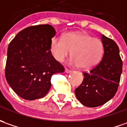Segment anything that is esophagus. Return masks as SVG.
I'll return each instance as SVG.
<instances>
[{
	"label": "esophagus",
	"instance_id": "34e87169",
	"mask_svg": "<svg viewBox=\"0 0 127 127\" xmlns=\"http://www.w3.org/2000/svg\"><path fill=\"white\" fill-rule=\"evenodd\" d=\"M64 71H65V73H67V74H69L71 72H72V71L69 70V69H64Z\"/></svg>",
	"mask_w": 127,
	"mask_h": 127
}]
</instances>
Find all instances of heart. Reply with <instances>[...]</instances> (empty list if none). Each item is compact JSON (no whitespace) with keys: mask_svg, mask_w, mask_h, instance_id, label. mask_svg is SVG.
Listing matches in <instances>:
<instances>
[{"mask_svg":"<svg viewBox=\"0 0 127 127\" xmlns=\"http://www.w3.org/2000/svg\"><path fill=\"white\" fill-rule=\"evenodd\" d=\"M69 64L82 69H90L101 60L104 48L102 42L92 35L81 32H69L63 38L54 36L50 40V51L53 57L63 63L70 54Z\"/></svg>","mask_w":127,"mask_h":127,"instance_id":"heart-1","label":"heart"}]
</instances>
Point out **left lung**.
<instances>
[{
  "label": "left lung",
  "instance_id": "obj_1",
  "mask_svg": "<svg viewBox=\"0 0 127 127\" xmlns=\"http://www.w3.org/2000/svg\"><path fill=\"white\" fill-rule=\"evenodd\" d=\"M104 53L96 67L83 73V81L75 95L85 106L97 107L111 99L117 92L122 71V61L117 44L101 34Z\"/></svg>",
  "mask_w": 127,
  "mask_h": 127
}]
</instances>
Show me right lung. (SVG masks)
I'll list each match as a JSON object with an SVG mask.
<instances>
[{
    "label": "right lung",
    "instance_id": "right-lung-1",
    "mask_svg": "<svg viewBox=\"0 0 127 127\" xmlns=\"http://www.w3.org/2000/svg\"><path fill=\"white\" fill-rule=\"evenodd\" d=\"M55 35L56 31L51 25H38L20 31L9 43L6 80L24 99L44 97L51 86L53 74L64 70L50 51V40Z\"/></svg>",
    "mask_w": 127,
    "mask_h": 127
}]
</instances>
